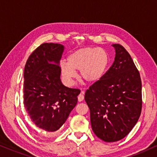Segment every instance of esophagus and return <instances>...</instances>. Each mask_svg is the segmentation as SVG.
<instances>
[{"label": "esophagus", "mask_w": 157, "mask_h": 157, "mask_svg": "<svg viewBox=\"0 0 157 157\" xmlns=\"http://www.w3.org/2000/svg\"><path fill=\"white\" fill-rule=\"evenodd\" d=\"M83 94H84V92H81V93L79 94L78 97H77V98H78V101L79 102L82 101V100H84V95H83Z\"/></svg>", "instance_id": "obj_1"}]
</instances>
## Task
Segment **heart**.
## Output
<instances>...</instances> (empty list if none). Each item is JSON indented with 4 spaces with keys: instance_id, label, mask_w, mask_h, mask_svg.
Masks as SVG:
<instances>
[{
    "instance_id": "b5f03b06",
    "label": "heart",
    "mask_w": 157,
    "mask_h": 157,
    "mask_svg": "<svg viewBox=\"0 0 157 157\" xmlns=\"http://www.w3.org/2000/svg\"><path fill=\"white\" fill-rule=\"evenodd\" d=\"M108 56L103 49L85 47L73 52L67 57V63H60L62 80L71 85L76 77L75 71H80V77L88 83L97 82L105 75L108 65Z\"/></svg>"
}]
</instances>
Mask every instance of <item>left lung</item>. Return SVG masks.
Masks as SVG:
<instances>
[{
	"label": "left lung",
	"mask_w": 157,
	"mask_h": 157,
	"mask_svg": "<svg viewBox=\"0 0 157 157\" xmlns=\"http://www.w3.org/2000/svg\"><path fill=\"white\" fill-rule=\"evenodd\" d=\"M115 60L101 80L87 90L93 132L106 142L118 141L130 133L141 113V80L126 49L118 44Z\"/></svg>",
	"instance_id": "left-lung-1"
}]
</instances>
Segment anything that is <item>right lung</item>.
Segmentation results:
<instances>
[{
	"instance_id": "obj_1",
	"label": "right lung",
	"mask_w": 157,
	"mask_h": 157,
	"mask_svg": "<svg viewBox=\"0 0 157 157\" xmlns=\"http://www.w3.org/2000/svg\"><path fill=\"white\" fill-rule=\"evenodd\" d=\"M64 48L59 44H42L29 56L24 68V107L33 124L49 132L64 124L80 93L65 87L60 80Z\"/></svg>"
}]
</instances>
